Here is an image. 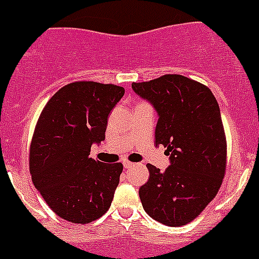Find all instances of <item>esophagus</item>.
<instances>
[{
    "instance_id": "1",
    "label": "esophagus",
    "mask_w": 259,
    "mask_h": 259,
    "mask_svg": "<svg viewBox=\"0 0 259 259\" xmlns=\"http://www.w3.org/2000/svg\"><path fill=\"white\" fill-rule=\"evenodd\" d=\"M122 165H124V168H125V169H127V168L133 167V165H134V163H132V162H127V160H124V162H122Z\"/></svg>"
}]
</instances>
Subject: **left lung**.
Returning a JSON list of instances; mask_svg holds the SVG:
<instances>
[{"label":"left lung","instance_id":"8db88e82","mask_svg":"<svg viewBox=\"0 0 259 259\" xmlns=\"http://www.w3.org/2000/svg\"><path fill=\"white\" fill-rule=\"evenodd\" d=\"M132 89L158 115L155 144H163L169 167L148 164L149 180L139 188L145 212L168 227L192 222L217 196L227 165V142L219 105L204 84L165 74Z\"/></svg>","mask_w":259,"mask_h":259}]
</instances>
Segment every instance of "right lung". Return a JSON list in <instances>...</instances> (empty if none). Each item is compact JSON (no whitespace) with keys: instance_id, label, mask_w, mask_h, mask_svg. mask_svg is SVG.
Returning <instances> with one entry per match:
<instances>
[{"instance_id":"right-lung-1","label":"right lung","mask_w":259,"mask_h":259,"mask_svg":"<svg viewBox=\"0 0 259 259\" xmlns=\"http://www.w3.org/2000/svg\"><path fill=\"white\" fill-rule=\"evenodd\" d=\"M115 84L74 82L49 100L30 148L31 180L62 219L87 224L109 210L121 163L95 160L91 147L105 140L107 117L124 96Z\"/></svg>"}]
</instances>
